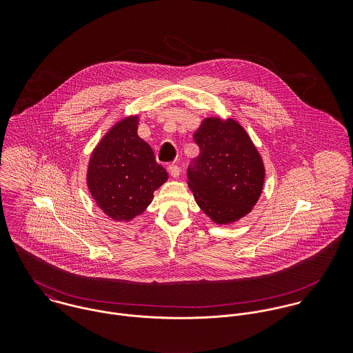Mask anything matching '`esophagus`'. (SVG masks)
Listing matches in <instances>:
<instances>
[{
  "label": "esophagus",
  "mask_w": 353,
  "mask_h": 353,
  "mask_svg": "<svg viewBox=\"0 0 353 353\" xmlns=\"http://www.w3.org/2000/svg\"><path fill=\"white\" fill-rule=\"evenodd\" d=\"M167 171H168V174H170L172 178H178L179 174H181V170H179V167H178L176 164H170V165L167 167Z\"/></svg>",
  "instance_id": "esophagus-1"
}]
</instances>
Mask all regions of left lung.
Masks as SVG:
<instances>
[{
    "label": "left lung",
    "instance_id": "8db88e82",
    "mask_svg": "<svg viewBox=\"0 0 353 353\" xmlns=\"http://www.w3.org/2000/svg\"><path fill=\"white\" fill-rule=\"evenodd\" d=\"M200 147L189 168V188L202 212L219 225L249 214L265 182L263 160L234 118L206 117L193 134Z\"/></svg>",
    "mask_w": 353,
    "mask_h": 353
}]
</instances>
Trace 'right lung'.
<instances>
[{
    "mask_svg": "<svg viewBox=\"0 0 353 353\" xmlns=\"http://www.w3.org/2000/svg\"><path fill=\"white\" fill-rule=\"evenodd\" d=\"M139 121L136 114L115 122L91 152L87 165L91 197L115 221L128 223L143 214L153 192L168 179L151 145L139 137Z\"/></svg>",
    "mask_w": 353,
    "mask_h": 353,
    "instance_id": "1",
    "label": "right lung"
}]
</instances>
